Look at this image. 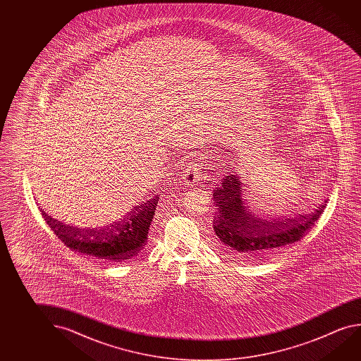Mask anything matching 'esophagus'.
<instances>
[{
	"instance_id": "1",
	"label": "esophagus",
	"mask_w": 361,
	"mask_h": 361,
	"mask_svg": "<svg viewBox=\"0 0 361 361\" xmlns=\"http://www.w3.org/2000/svg\"><path fill=\"white\" fill-rule=\"evenodd\" d=\"M199 178H200V164L190 162L189 166L183 172V183L188 186H192L199 183L200 180Z\"/></svg>"
}]
</instances>
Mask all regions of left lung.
Returning a JSON list of instances; mask_svg holds the SVG:
<instances>
[{
  "instance_id": "obj_1",
  "label": "left lung",
  "mask_w": 361,
  "mask_h": 361,
  "mask_svg": "<svg viewBox=\"0 0 361 361\" xmlns=\"http://www.w3.org/2000/svg\"><path fill=\"white\" fill-rule=\"evenodd\" d=\"M244 191L240 178L229 175L212 194L216 207L213 221L215 244L231 257L272 255L301 240L324 213L327 202H322L313 213L295 218L262 220L243 199Z\"/></svg>"
}]
</instances>
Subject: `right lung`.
<instances>
[{
	"label": "right lung",
	"mask_w": 361,
	"mask_h": 361,
	"mask_svg": "<svg viewBox=\"0 0 361 361\" xmlns=\"http://www.w3.org/2000/svg\"><path fill=\"white\" fill-rule=\"evenodd\" d=\"M159 195L135 207L122 221L101 229H80L63 224L42 210L51 231L68 248L99 259L121 262L136 257L147 242Z\"/></svg>",
	"instance_id": "1"
}]
</instances>
